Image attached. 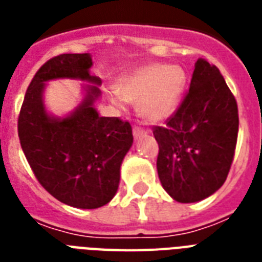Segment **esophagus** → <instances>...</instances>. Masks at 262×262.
<instances>
[{
  "label": "esophagus",
  "instance_id": "obj_1",
  "mask_svg": "<svg viewBox=\"0 0 262 262\" xmlns=\"http://www.w3.org/2000/svg\"><path fill=\"white\" fill-rule=\"evenodd\" d=\"M147 133L148 132L144 130V129H141V127H137V126L133 127V137H135L136 140H139L140 137H143V136H145Z\"/></svg>",
  "mask_w": 262,
  "mask_h": 262
}]
</instances>
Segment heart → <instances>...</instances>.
I'll return each mask as SVG.
<instances>
[{
    "label": "heart",
    "mask_w": 262,
    "mask_h": 262,
    "mask_svg": "<svg viewBox=\"0 0 262 262\" xmlns=\"http://www.w3.org/2000/svg\"><path fill=\"white\" fill-rule=\"evenodd\" d=\"M186 80V72L179 65L145 63L121 76L115 84L117 92H111L108 99L118 110H125V101L136 103L140 118L160 123L177 111Z\"/></svg>",
    "instance_id": "1"
}]
</instances>
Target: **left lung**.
<instances>
[{
	"instance_id": "obj_1",
	"label": "left lung",
	"mask_w": 262,
	"mask_h": 262,
	"mask_svg": "<svg viewBox=\"0 0 262 262\" xmlns=\"http://www.w3.org/2000/svg\"><path fill=\"white\" fill-rule=\"evenodd\" d=\"M238 125L236 100L223 76L199 58L182 104L154 130L158 175L171 199L197 203L219 190L231 167Z\"/></svg>"
}]
</instances>
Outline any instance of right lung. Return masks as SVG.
<instances>
[{
    "label": "right lung",
    "instance_id": "1",
    "mask_svg": "<svg viewBox=\"0 0 262 262\" xmlns=\"http://www.w3.org/2000/svg\"><path fill=\"white\" fill-rule=\"evenodd\" d=\"M92 65L88 53L49 59L31 81L18 115L20 144L39 183L58 201L80 209L113 200L133 144L130 123L100 117L95 108L102 80L90 73ZM63 78L89 84L79 104L59 117L47 110L44 91L49 81Z\"/></svg>",
    "mask_w": 262,
    "mask_h": 262
}]
</instances>
